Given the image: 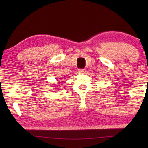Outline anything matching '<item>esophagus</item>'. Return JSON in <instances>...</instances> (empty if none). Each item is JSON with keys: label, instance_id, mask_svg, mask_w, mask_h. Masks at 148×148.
I'll use <instances>...</instances> for the list:
<instances>
[{"label": "esophagus", "instance_id": "1", "mask_svg": "<svg viewBox=\"0 0 148 148\" xmlns=\"http://www.w3.org/2000/svg\"><path fill=\"white\" fill-rule=\"evenodd\" d=\"M78 72H79V73H84V72H86V69H80L78 70Z\"/></svg>", "mask_w": 148, "mask_h": 148}]
</instances>
